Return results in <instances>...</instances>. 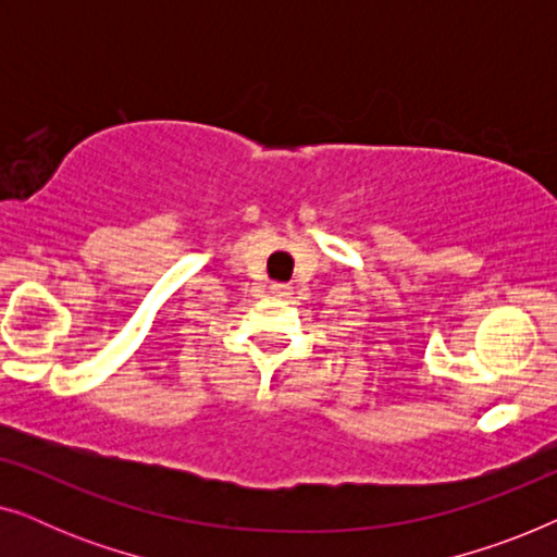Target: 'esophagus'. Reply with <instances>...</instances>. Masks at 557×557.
<instances>
[{
  "label": "esophagus",
  "instance_id": "1",
  "mask_svg": "<svg viewBox=\"0 0 557 557\" xmlns=\"http://www.w3.org/2000/svg\"><path fill=\"white\" fill-rule=\"evenodd\" d=\"M292 288H294L292 284H273V286H271V294H273V296H281V299H284V296L294 294Z\"/></svg>",
  "mask_w": 557,
  "mask_h": 557
}]
</instances>
